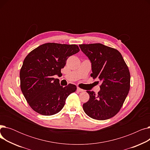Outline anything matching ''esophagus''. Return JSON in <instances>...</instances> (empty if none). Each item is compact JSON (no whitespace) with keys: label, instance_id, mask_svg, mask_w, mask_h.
Segmentation results:
<instances>
[{"label":"esophagus","instance_id":"esophagus-1","mask_svg":"<svg viewBox=\"0 0 150 150\" xmlns=\"http://www.w3.org/2000/svg\"><path fill=\"white\" fill-rule=\"evenodd\" d=\"M77 91H78V92H83L84 91V90L83 89H80V88H77Z\"/></svg>","mask_w":150,"mask_h":150}]
</instances>
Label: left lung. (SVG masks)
Wrapping results in <instances>:
<instances>
[{
  "label": "left lung",
  "instance_id": "left-lung-1",
  "mask_svg": "<svg viewBox=\"0 0 150 150\" xmlns=\"http://www.w3.org/2000/svg\"><path fill=\"white\" fill-rule=\"evenodd\" d=\"M79 46L91 62V76L101 83L97 95L93 91H87L89 100L83 105L84 111L93 119H109L119 112L128 94L129 69L121 53L112 47L100 43Z\"/></svg>",
  "mask_w": 150,
  "mask_h": 150
}]
</instances>
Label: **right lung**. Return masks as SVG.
<instances>
[{"instance_id":"add662e5","label":"right lung","mask_w":150,"mask_h":150,"mask_svg":"<svg viewBox=\"0 0 150 150\" xmlns=\"http://www.w3.org/2000/svg\"><path fill=\"white\" fill-rule=\"evenodd\" d=\"M79 51L75 44L45 43L27 54L20 70L21 89L35 112L43 115L59 112L67 97L75 92V85L63 88L53 76L61 75L67 58Z\"/></svg>"}]
</instances>
